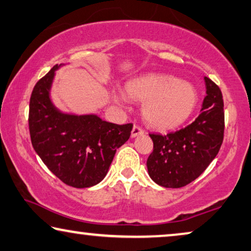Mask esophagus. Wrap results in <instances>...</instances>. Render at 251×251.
Segmentation results:
<instances>
[{"label": "esophagus", "mask_w": 251, "mask_h": 251, "mask_svg": "<svg viewBox=\"0 0 251 251\" xmlns=\"http://www.w3.org/2000/svg\"><path fill=\"white\" fill-rule=\"evenodd\" d=\"M142 134H144V129L140 126L134 125L133 129H132V137H136L138 135H142Z\"/></svg>", "instance_id": "esophagus-1"}]
</instances>
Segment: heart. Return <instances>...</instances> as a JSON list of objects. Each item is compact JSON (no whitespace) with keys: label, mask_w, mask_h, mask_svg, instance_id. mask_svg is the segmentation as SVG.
<instances>
[{"label":"heart","mask_w":251,"mask_h":251,"mask_svg":"<svg viewBox=\"0 0 251 251\" xmlns=\"http://www.w3.org/2000/svg\"><path fill=\"white\" fill-rule=\"evenodd\" d=\"M130 98L143 102L142 111L150 125L156 128H175L195 109L197 91L192 83L167 74H147L133 78L126 84ZM115 101L126 104L128 98L118 92Z\"/></svg>","instance_id":"b5f03b06"}]
</instances>
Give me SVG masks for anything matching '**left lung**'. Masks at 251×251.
<instances>
[{
    "label": "left lung",
    "instance_id": "8db88e82",
    "mask_svg": "<svg viewBox=\"0 0 251 251\" xmlns=\"http://www.w3.org/2000/svg\"><path fill=\"white\" fill-rule=\"evenodd\" d=\"M206 96L201 114L176 132L150 134L153 152L147 161L151 179L166 188H180L204 173L220 151L224 135V104L220 88L205 76Z\"/></svg>",
    "mask_w": 251,
    "mask_h": 251
}]
</instances>
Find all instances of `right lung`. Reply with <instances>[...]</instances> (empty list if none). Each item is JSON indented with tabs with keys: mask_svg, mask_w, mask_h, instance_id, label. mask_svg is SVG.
I'll return each mask as SVG.
<instances>
[{
	"mask_svg": "<svg viewBox=\"0 0 251 251\" xmlns=\"http://www.w3.org/2000/svg\"><path fill=\"white\" fill-rule=\"evenodd\" d=\"M55 65L37 82L30 97L31 144L48 169L75 188L99 184L106 177L116 150L128 140L133 124L117 125L97 115L59 111L50 99Z\"/></svg>",
	"mask_w": 251,
	"mask_h": 251,
	"instance_id": "right-lung-1",
	"label": "right lung"
}]
</instances>
